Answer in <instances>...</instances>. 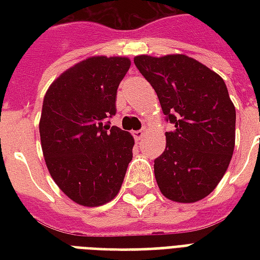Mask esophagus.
<instances>
[{
	"label": "esophagus",
	"instance_id": "esophagus-1",
	"mask_svg": "<svg viewBox=\"0 0 260 260\" xmlns=\"http://www.w3.org/2000/svg\"><path fill=\"white\" fill-rule=\"evenodd\" d=\"M145 134H146V129L143 128V129L141 131H136V132H134V136H135V139L136 141H141L142 138L145 136Z\"/></svg>",
	"mask_w": 260,
	"mask_h": 260
}]
</instances>
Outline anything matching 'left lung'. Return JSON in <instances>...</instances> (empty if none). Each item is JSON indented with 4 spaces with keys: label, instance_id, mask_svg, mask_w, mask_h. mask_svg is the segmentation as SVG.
Here are the masks:
<instances>
[{
    "label": "left lung",
    "instance_id": "left-lung-1",
    "mask_svg": "<svg viewBox=\"0 0 260 260\" xmlns=\"http://www.w3.org/2000/svg\"><path fill=\"white\" fill-rule=\"evenodd\" d=\"M136 68L153 86L166 121V149L154 177L167 199L193 203L223 178L235 146V107L221 76L184 54L138 55Z\"/></svg>",
    "mask_w": 260,
    "mask_h": 260
}]
</instances>
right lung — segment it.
I'll list each match as a JSON object with an SVG mask.
<instances>
[{
    "instance_id": "right-lung-1",
    "label": "right lung",
    "mask_w": 260,
    "mask_h": 260,
    "mask_svg": "<svg viewBox=\"0 0 260 260\" xmlns=\"http://www.w3.org/2000/svg\"><path fill=\"white\" fill-rule=\"evenodd\" d=\"M126 57H90L61 74L43 100L40 141L59 189L82 206H102L121 189L135 141L110 126Z\"/></svg>"
}]
</instances>
